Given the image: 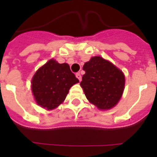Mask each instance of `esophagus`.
<instances>
[{"instance_id": "1", "label": "esophagus", "mask_w": 157, "mask_h": 157, "mask_svg": "<svg viewBox=\"0 0 157 157\" xmlns=\"http://www.w3.org/2000/svg\"><path fill=\"white\" fill-rule=\"evenodd\" d=\"M76 77H77V78L78 80H79L80 82H81V80H82V76H81V75H80V73H76Z\"/></svg>"}]
</instances>
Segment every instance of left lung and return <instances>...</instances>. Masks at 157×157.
Instances as JSON below:
<instances>
[{"label":"left lung","instance_id":"obj_1","mask_svg":"<svg viewBox=\"0 0 157 157\" xmlns=\"http://www.w3.org/2000/svg\"><path fill=\"white\" fill-rule=\"evenodd\" d=\"M82 69L86 73L80 85L87 100L101 110L116 106L124 90L123 71L101 56L91 58Z\"/></svg>","mask_w":157,"mask_h":157}]
</instances>
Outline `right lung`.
<instances>
[{"label":"right lung","instance_id":"1","mask_svg":"<svg viewBox=\"0 0 157 157\" xmlns=\"http://www.w3.org/2000/svg\"><path fill=\"white\" fill-rule=\"evenodd\" d=\"M78 82L67 63L52 59L36 71L31 90L37 105L52 110L63 103L71 87Z\"/></svg>","mask_w":157,"mask_h":157}]
</instances>
